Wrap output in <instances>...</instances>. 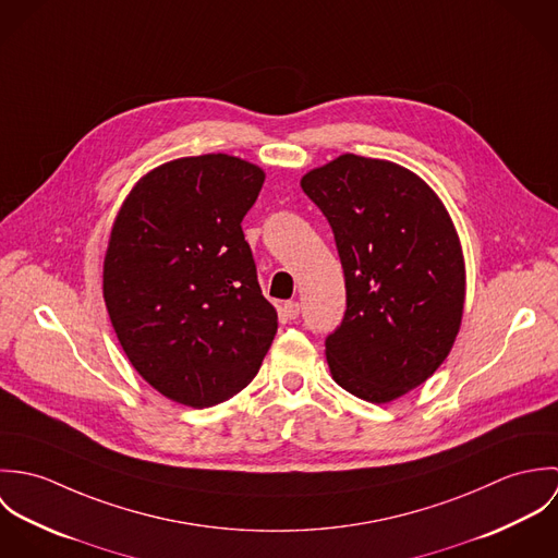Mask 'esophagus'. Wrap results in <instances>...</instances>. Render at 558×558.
I'll list each match as a JSON object with an SVG mask.
<instances>
[{"instance_id": "34e87169", "label": "esophagus", "mask_w": 558, "mask_h": 558, "mask_svg": "<svg viewBox=\"0 0 558 558\" xmlns=\"http://www.w3.org/2000/svg\"><path fill=\"white\" fill-rule=\"evenodd\" d=\"M299 314H301V305L296 303V301H288L286 305H283V316L288 319H296L299 318Z\"/></svg>"}]
</instances>
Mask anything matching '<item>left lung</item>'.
<instances>
[{
    "label": "left lung",
    "mask_w": 558,
    "mask_h": 558,
    "mask_svg": "<svg viewBox=\"0 0 558 558\" xmlns=\"http://www.w3.org/2000/svg\"><path fill=\"white\" fill-rule=\"evenodd\" d=\"M326 217L345 279V314L326 337L339 387L387 403L423 385L462 324L466 272L436 193L396 162L343 155L301 180Z\"/></svg>",
    "instance_id": "obj_1"
}]
</instances>
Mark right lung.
<instances>
[{"label": "right lung", "instance_id": "obj_1", "mask_svg": "<svg viewBox=\"0 0 558 558\" xmlns=\"http://www.w3.org/2000/svg\"><path fill=\"white\" fill-rule=\"evenodd\" d=\"M264 171L228 155L171 160L126 197L102 294L133 367L165 398L208 408L257 374L277 332L242 219Z\"/></svg>", "mask_w": 558, "mask_h": 558}]
</instances>
